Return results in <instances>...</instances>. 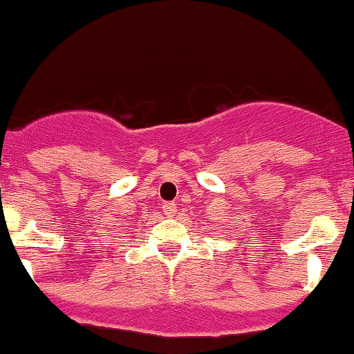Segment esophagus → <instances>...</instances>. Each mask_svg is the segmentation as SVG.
Wrapping results in <instances>:
<instances>
[{
  "label": "esophagus",
  "instance_id": "34e87169",
  "mask_svg": "<svg viewBox=\"0 0 354 354\" xmlns=\"http://www.w3.org/2000/svg\"><path fill=\"white\" fill-rule=\"evenodd\" d=\"M162 209H164V212L167 214V216L172 217L174 214L177 212V204H174V202H165V204L162 205Z\"/></svg>",
  "mask_w": 354,
  "mask_h": 354
}]
</instances>
